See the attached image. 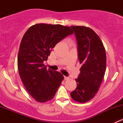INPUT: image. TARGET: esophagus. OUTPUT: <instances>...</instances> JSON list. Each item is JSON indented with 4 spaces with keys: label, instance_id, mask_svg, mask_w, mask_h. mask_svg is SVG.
<instances>
[{
    "label": "esophagus",
    "instance_id": "34e87169",
    "mask_svg": "<svg viewBox=\"0 0 123 123\" xmlns=\"http://www.w3.org/2000/svg\"><path fill=\"white\" fill-rule=\"evenodd\" d=\"M69 79V77H66V76H64V80H67Z\"/></svg>",
    "mask_w": 123,
    "mask_h": 123
}]
</instances>
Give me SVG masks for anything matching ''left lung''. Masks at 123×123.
Returning a JSON list of instances; mask_svg holds the SVG:
<instances>
[{
  "label": "left lung",
  "mask_w": 123,
  "mask_h": 123,
  "mask_svg": "<svg viewBox=\"0 0 123 123\" xmlns=\"http://www.w3.org/2000/svg\"><path fill=\"white\" fill-rule=\"evenodd\" d=\"M77 43L78 58L81 64L75 79L77 87L71 93L75 101L85 103L97 93L106 70L105 49L101 40L89 27L71 26Z\"/></svg>",
  "instance_id": "1"
}]
</instances>
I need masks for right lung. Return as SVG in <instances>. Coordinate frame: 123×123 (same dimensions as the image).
Segmentation results:
<instances>
[{
  "label": "right lung",
  "mask_w": 123,
  "mask_h": 123,
  "mask_svg": "<svg viewBox=\"0 0 123 123\" xmlns=\"http://www.w3.org/2000/svg\"><path fill=\"white\" fill-rule=\"evenodd\" d=\"M73 33L67 26L37 24L24 35L18 55L19 74L28 92L37 102L51 100L64 79L61 73L47 69L43 62L57 43Z\"/></svg>",
  "instance_id": "1"
}]
</instances>
